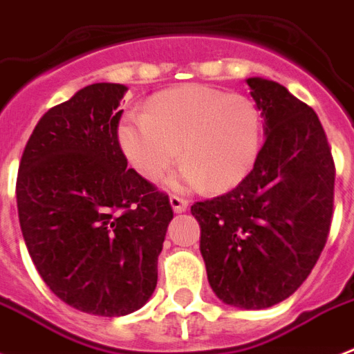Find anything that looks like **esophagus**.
<instances>
[{"label": "esophagus", "mask_w": 354, "mask_h": 354, "mask_svg": "<svg viewBox=\"0 0 354 354\" xmlns=\"http://www.w3.org/2000/svg\"><path fill=\"white\" fill-rule=\"evenodd\" d=\"M171 205H172V209L176 211V213H182V211H187L189 202L185 198H180V196H176V194H172Z\"/></svg>", "instance_id": "obj_1"}]
</instances>
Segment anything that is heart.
Masks as SVG:
<instances>
[{
	"instance_id": "heart-1",
	"label": "heart",
	"mask_w": 354,
	"mask_h": 354,
	"mask_svg": "<svg viewBox=\"0 0 354 354\" xmlns=\"http://www.w3.org/2000/svg\"><path fill=\"white\" fill-rule=\"evenodd\" d=\"M263 119L246 95L204 84L161 91L145 113H130L119 127V141L130 165L156 182L176 163H185L174 178L176 187L209 191L235 187L255 165L261 149Z\"/></svg>"
}]
</instances>
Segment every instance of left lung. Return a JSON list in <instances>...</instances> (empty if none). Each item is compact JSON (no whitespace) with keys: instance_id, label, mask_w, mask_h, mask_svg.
<instances>
[{"instance_id":"1","label":"left lung","mask_w":354,"mask_h":354,"mask_svg":"<svg viewBox=\"0 0 354 354\" xmlns=\"http://www.w3.org/2000/svg\"><path fill=\"white\" fill-rule=\"evenodd\" d=\"M246 82L264 118L263 149L235 189L191 213L213 292L233 307L266 308L292 296L324 252L336 169L313 108L274 80Z\"/></svg>"}]
</instances>
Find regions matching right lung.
<instances>
[{"mask_svg":"<svg viewBox=\"0 0 354 354\" xmlns=\"http://www.w3.org/2000/svg\"><path fill=\"white\" fill-rule=\"evenodd\" d=\"M127 86H86L53 106L25 145L16 202L38 274L69 307L124 316L158 283L169 194L127 169L119 110Z\"/></svg>","mask_w":354,"mask_h":354,"instance_id":"obj_1","label":"right lung"}]
</instances>
